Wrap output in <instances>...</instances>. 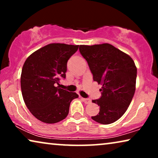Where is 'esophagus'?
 <instances>
[{
	"mask_svg": "<svg viewBox=\"0 0 158 158\" xmlns=\"http://www.w3.org/2000/svg\"><path fill=\"white\" fill-rule=\"evenodd\" d=\"M82 100H83V101L85 103H86V104H88V103H90V102H91V100L89 98H82Z\"/></svg>",
	"mask_w": 158,
	"mask_h": 158,
	"instance_id": "esophagus-1",
	"label": "esophagus"
}]
</instances>
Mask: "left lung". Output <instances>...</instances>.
Here are the masks:
<instances>
[{
    "label": "left lung",
    "mask_w": 158,
    "mask_h": 158,
    "mask_svg": "<svg viewBox=\"0 0 158 158\" xmlns=\"http://www.w3.org/2000/svg\"><path fill=\"white\" fill-rule=\"evenodd\" d=\"M94 81L102 85L101 96L92 102L100 106L92 119L102 124L115 122L128 109L135 92L137 68L130 56L107 44L80 45Z\"/></svg>",
    "instance_id": "1"
}]
</instances>
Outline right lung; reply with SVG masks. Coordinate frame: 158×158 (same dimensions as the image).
Listing matches in <instances>:
<instances>
[{
  "label": "right lung",
  "mask_w": 158,
  "mask_h": 158,
  "mask_svg": "<svg viewBox=\"0 0 158 158\" xmlns=\"http://www.w3.org/2000/svg\"><path fill=\"white\" fill-rule=\"evenodd\" d=\"M79 45L53 43L32 53L26 60L21 75V93L32 115L41 122L55 124L65 118L76 93L60 88L65 78L67 63Z\"/></svg>",
  "instance_id": "1"
}]
</instances>
